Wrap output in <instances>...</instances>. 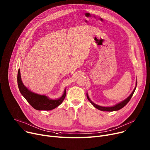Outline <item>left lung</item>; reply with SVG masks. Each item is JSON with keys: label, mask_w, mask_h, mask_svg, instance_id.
<instances>
[{"label": "left lung", "mask_w": 150, "mask_h": 150, "mask_svg": "<svg viewBox=\"0 0 150 150\" xmlns=\"http://www.w3.org/2000/svg\"><path fill=\"white\" fill-rule=\"evenodd\" d=\"M136 86H137V81H136V87L134 88V90L133 91V92L132 93V94L127 98L125 100H123L122 101L118 103V104L115 105V106H111V107H103V106H99V105H97L96 104H95L94 103H93V101H92L91 100V99L89 98L88 94L86 93V96H87V98H88V100L90 101V103H91L92 105H93L96 108H97V109L98 110H102V111H108V112H112V111H116V110H118L121 109H122V108H124L127 103H129V101L130 100L132 97L133 96L134 93V91L136 89Z\"/></svg>", "instance_id": "obj_1"}]
</instances>
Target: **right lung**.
Wrapping results in <instances>:
<instances>
[{"mask_svg":"<svg viewBox=\"0 0 150 150\" xmlns=\"http://www.w3.org/2000/svg\"><path fill=\"white\" fill-rule=\"evenodd\" d=\"M17 83L21 95L34 109L38 110H50L57 108L62 103L66 96V89H65L62 96L59 98L55 100L50 99L44 95L32 93L23 83L20 69H18L17 74Z\"/></svg>","mask_w":150,"mask_h":150,"instance_id":"1","label":"right lung"}]
</instances>
